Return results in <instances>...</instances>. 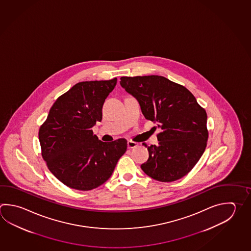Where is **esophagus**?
<instances>
[{
    "label": "esophagus",
    "mask_w": 251,
    "mask_h": 251,
    "mask_svg": "<svg viewBox=\"0 0 251 251\" xmlns=\"http://www.w3.org/2000/svg\"><path fill=\"white\" fill-rule=\"evenodd\" d=\"M137 143L133 142V141H128V148H134V147H137Z\"/></svg>",
    "instance_id": "34e87169"
}]
</instances>
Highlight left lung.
Here are the masks:
<instances>
[{
  "label": "left lung",
  "mask_w": 251,
  "mask_h": 251,
  "mask_svg": "<svg viewBox=\"0 0 251 251\" xmlns=\"http://www.w3.org/2000/svg\"><path fill=\"white\" fill-rule=\"evenodd\" d=\"M120 84L137 100L145 118L161 129L158 146L147 147L149 158L143 171L161 182L185 176L207 146L206 111L186 88L163 76H123Z\"/></svg>",
  "instance_id": "8db88e82"
}]
</instances>
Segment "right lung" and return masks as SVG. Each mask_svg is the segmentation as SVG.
Segmentation results:
<instances>
[{"label": "right lung", "mask_w": 251, "mask_h": 251, "mask_svg": "<svg viewBox=\"0 0 251 251\" xmlns=\"http://www.w3.org/2000/svg\"><path fill=\"white\" fill-rule=\"evenodd\" d=\"M117 78L81 81L60 96L39 130L42 155L48 168L64 185L89 191L106 182L127 140L102 142L92 127L102 120V107Z\"/></svg>", "instance_id": "obj_1"}]
</instances>
